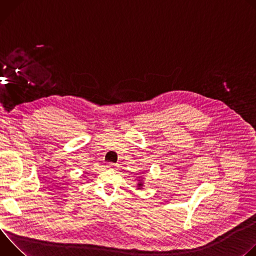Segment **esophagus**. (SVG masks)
<instances>
[{
    "instance_id": "obj_1",
    "label": "esophagus",
    "mask_w": 256,
    "mask_h": 256,
    "mask_svg": "<svg viewBox=\"0 0 256 256\" xmlns=\"http://www.w3.org/2000/svg\"><path fill=\"white\" fill-rule=\"evenodd\" d=\"M116 165H118V164H116V163H108V164H107V167L110 168V169H114V168L116 167Z\"/></svg>"
}]
</instances>
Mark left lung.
I'll list each match as a JSON object with an SVG mask.
<instances>
[{
    "instance_id": "1",
    "label": "left lung",
    "mask_w": 256,
    "mask_h": 256,
    "mask_svg": "<svg viewBox=\"0 0 256 256\" xmlns=\"http://www.w3.org/2000/svg\"><path fill=\"white\" fill-rule=\"evenodd\" d=\"M138 186L140 188H142V182H140V184H138Z\"/></svg>"
}]
</instances>
